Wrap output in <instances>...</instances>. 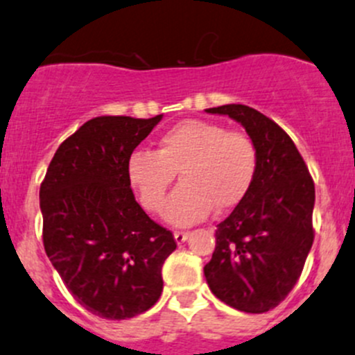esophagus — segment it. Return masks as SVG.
<instances>
[{
	"instance_id": "1",
	"label": "esophagus",
	"mask_w": 355,
	"mask_h": 355,
	"mask_svg": "<svg viewBox=\"0 0 355 355\" xmlns=\"http://www.w3.org/2000/svg\"><path fill=\"white\" fill-rule=\"evenodd\" d=\"M189 237V232H182V230H178V232H175V241H177L178 244L185 243Z\"/></svg>"
}]
</instances>
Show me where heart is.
I'll return each instance as SVG.
<instances>
[{"label":"heart","instance_id":"1","mask_svg":"<svg viewBox=\"0 0 355 355\" xmlns=\"http://www.w3.org/2000/svg\"><path fill=\"white\" fill-rule=\"evenodd\" d=\"M182 185L168 206V220L192 225L239 205L258 173V149L250 135L216 123L187 119L161 135L157 149L135 150L126 163L140 205L161 215L175 177Z\"/></svg>","mask_w":355,"mask_h":355}]
</instances>
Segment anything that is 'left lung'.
Instances as JSON below:
<instances>
[{
	"label": "left lung",
	"mask_w": 355,
	"mask_h": 355,
	"mask_svg": "<svg viewBox=\"0 0 355 355\" xmlns=\"http://www.w3.org/2000/svg\"><path fill=\"white\" fill-rule=\"evenodd\" d=\"M206 112L241 123L258 149L250 192L216 225L206 283L223 304L261 314L288 297L304 270L314 243V180L290 135L257 109L229 104Z\"/></svg>",
	"instance_id": "left-lung-1"
}]
</instances>
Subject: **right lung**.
Segmentation results:
<instances>
[{
  "mask_svg": "<svg viewBox=\"0 0 355 355\" xmlns=\"http://www.w3.org/2000/svg\"><path fill=\"white\" fill-rule=\"evenodd\" d=\"M163 116H98L60 144L40 187L43 244L72 297L102 319L149 311L173 234L135 201L126 163Z\"/></svg>",
  "mask_w": 355,
  "mask_h": 355,
  "instance_id": "right-lung-1",
  "label": "right lung"
}]
</instances>
